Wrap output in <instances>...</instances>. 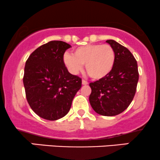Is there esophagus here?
Masks as SVG:
<instances>
[{
  "label": "esophagus",
  "instance_id": "34e87169",
  "mask_svg": "<svg viewBox=\"0 0 160 160\" xmlns=\"http://www.w3.org/2000/svg\"><path fill=\"white\" fill-rule=\"evenodd\" d=\"M82 84H83V85H88V82L83 80H82Z\"/></svg>",
  "mask_w": 160,
  "mask_h": 160
}]
</instances>
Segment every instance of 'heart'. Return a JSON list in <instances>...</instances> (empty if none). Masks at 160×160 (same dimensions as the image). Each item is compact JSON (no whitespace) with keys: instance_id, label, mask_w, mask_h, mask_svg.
<instances>
[{"instance_id":"b5f03b06","label":"heart","mask_w":160,"mask_h":160,"mask_svg":"<svg viewBox=\"0 0 160 160\" xmlns=\"http://www.w3.org/2000/svg\"><path fill=\"white\" fill-rule=\"evenodd\" d=\"M63 59L72 74H77L85 64L90 77L100 80L113 69L115 52L109 45H87L75 49L73 54H64Z\"/></svg>"}]
</instances>
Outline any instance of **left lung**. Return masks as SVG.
Here are the masks:
<instances>
[{"label":"left lung","mask_w":160,"mask_h":160,"mask_svg":"<svg viewBox=\"0 0 160 160\" xmlns=\"http://www.w3.org/2000/svg\"><path fill=\"white\" fill-rule=\"evenodd\" d=\"M115 52L113 69L105 77L89 83V100L96 113L115 116L129 106L136 92L139 73L138 63L131 52L115 40H107Z\"/></svg>","instance_id":"obj_1"}]
</instances>
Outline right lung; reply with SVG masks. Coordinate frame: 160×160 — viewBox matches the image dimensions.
<instances>
[{
    "label": "right lung",
    "instance_id": "obj_1",
    "mask_svg": "<svg viewBox=\"0 0 160 160\" xmlns=\"http://www.w3.org/2000/svg\"><path fill=\"white\" fill-rule=\"evenodd\" d=\"M71 45L51 41L29 55L24 68L23 85L29 106L38 116L55 121L70 111L81 79L68 72L63 60Z\"/></svg>",
    "mask_w": 160,
    "mask_h": 160
}]
</instances>
